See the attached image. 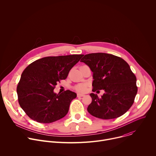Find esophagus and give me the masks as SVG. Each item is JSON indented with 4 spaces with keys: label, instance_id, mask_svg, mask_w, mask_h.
Returning <instances> with one entry per match:
<instances>
[{
    "label": "esophagus",
    "instance_id": "1",
    "mask_svg": "<svg viewBox=\"0 0 156 156\" xmlns=\"http://www.w3.org/2000/svg\"><path fill=\"white\" fill-rule=\"evenodd\" d=\"M77 96H78V97H83V96H84V94H80V93H78V94H77Z\"/></svg>",
    "mask_w": 156,
    "mask_h": 156
}]
</instances>
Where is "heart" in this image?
<instances>
[{"instance_id":"b5f03b06","label":"heart","mask_w":156,"mask_h":156,"mask_svg":"<svg viewBox=\"0 0 156 156\" xmlns=\"http://www.w3.org/2000/svg\"><path fill=\"white\" fill-rule=\"evenodd\" d=\"M74 89L78 92L84 93L87 90V84L85 83L78 84L74 87Z\"/></svg>"}]
</instances>
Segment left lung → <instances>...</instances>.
<instances>
[{"mask_svg": "<svg viewBox=\"0 0 156 156\" xmlns=\"http://www.w3.org/2000/svg\"><path fill=\"white\" fill-rule=\"evenodd\" d=\"M80 62L93 72V91L104 90L101 98L90 94L91 103L88 112L99 119L108 120L125 114L132 106L138 92L136 77L129 65L121 57L105 53L82 55Z\"/></svg>", "mask_w": 156, "mask_h": 156, "instance_id": "8db88e82", "label": "left lung"}]
</instances>
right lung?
Wrapping results in <instances>:
<instances>
[{"instance_id": "1", "label": "right lung", "mask_w": 156, "mask_h": 156, "mask_svg": "<svg viewBox=\"0 0 156 156\" xmlns=\"http://www.w3.org/2000/svg\"><path fill=\"white\" fill-rule=\"evenodd\" d=\"M83 55L46 57L24 70L16 87L18 103L32 120L49 123L64 117L76 94L66 90L55 94L57 83L65 80Z\"/></svg>"}]
</instances>
